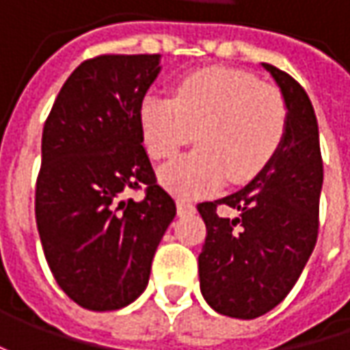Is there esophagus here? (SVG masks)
I'll return each instance as SVG.
<instances>
[{"mask_svg":"<svg viewBox=\"0 0 350 350\" xmlns=\"http://www.w3.org/2000/svg\"><path fill=\"white\" fill-rule=\"evenodd\" d=\"M177 212H179V214H193V212H195V204H193L191 200L179 198V200H177Z\"/></svg>","mask_w":350,"mask_h":350,"instance_id":"esophagus-1","label":"esophagus"}]
</instances>
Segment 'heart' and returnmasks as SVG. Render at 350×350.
<instances>
[{
	"mask_svg": "<svg viewBox=\"0 0 350 350\" xmlns=\"http://www.w3.org/2000/svg\"><path fill=\"white\" fill-rule=\"evenodd\" d=\"M140 128L157 159L175 155L196 134L198 148L163 165L159 177L175 195L202 196L226 175L245 183L269 165L288 130V105L280 89L253 74L208 68L179 79L173 97L148 93Z\"/></svg>",
	"mask_w": 350,
	"mask_h": 350,
	"instance_id": "obj_1",
	"label": "heart"
}]
</instances>
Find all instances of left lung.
I'll return each mask as SVG.
<instances>
[{
    "mask_svg": "<svg viewBox=\"0 0 350 350\" xmlns=\"http://www.w3.org/2000/svg\"><path fill=\"white\" fill-rule=\"evenodd\" d=\"M288 105V130L269 165L232 195L198 202L206 239L198 255L200 292L218 314L253 319L286 298L316 247L323 159L314 107L304 88L271 64ZM218 206L238 210L222 219Z\"/></svg>",
    "mask_w": 350,
    "mask_h": 350,
    "instance_id": "8db88e82",
    "label": "left lung"
}]
</instances>
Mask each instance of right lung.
I'll list each match as a JSON object with an SVG mask.
<instances>
[{
    "label": "right lung",
    "instance_id": "add662e5",
    "mask_svg": "<svg viewBox=\"0 0 350 350\" xmlns=\"http://www.w3.org/2000/svg\"><path fill=\"white\" fill-rule=\"evenodd\" d=\"M157 74L159 54L89 58L44 122L38 235L58 286L85 310H120L140 296L177 214L142 146L140 105ZM140 188L142 201L126 198Z\"/></svg>",
    "mask_w": 350,
    "mask_h": 350
}]
</instances>
